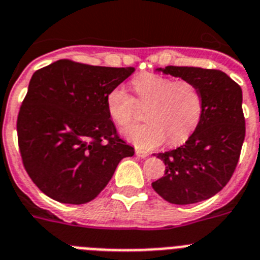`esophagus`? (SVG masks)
<instances>
[{
    "mask_svg": "<svg viewBox=\"0 0 260 260\" xmlns=\"http://www.w3.org/2000/svg\"><path fill=\"white\" fill-rule=\"evenodd\" d=\"M135 153H136L137 157H141V159H145V157H147V156L149 155L148 152L141 151V149H136V151H135Z\"/></svg>",
    "mask_w": 260,
    "mask_h": 260,
    "instance_id": "34e87169",
    "label": "esophagus"
}]
</instances>
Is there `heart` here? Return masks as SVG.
Returning a JSON list of instances; mask_svg holds the SVG:
<instances>
[{"label":"heart","instance_id":"b5f03b06","mask_svg":"<svg viewBox=\"0 0 260 260\" xmlns=\"http://www.w3.org/2000/svg\"><path fill=\"white\" fill-rule=\"evenodd\" d=\"M137 100L124 86H115L107 96V111L113 121L124 128L136 119L137 109L148 107L145 120L124 131L137 148L152 149L170 140L180 144L196 129L203 115V94L189 80L144 73L134 80Z\"/></svg>","mask_w":260,"mask_h":260}]
</instances>
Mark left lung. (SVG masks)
Segmentation results:
<instances>
[{
  "instance_id": "1",
  "label": "left lung",
  "mask_w": 260,
  "mask_h": 260,
  "mask_svg": "<svg viewBox=\"0 0 260 260\" xmlns=\"http://www.w3.org/2000/svg\"><path fill=\"white\" fill-rule=\"evenodd\" d=\"M159 71L195 82L203 94V115L185 144L156 155L166 164V172L152 188L172 204L199 203L223 189L239 161L246 136L242 88L219 69Z\"/></svg>"
}]
</instances>
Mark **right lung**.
<instances>
[{
	"instance_id": "right-lung-1",
	"label": "right lung",
	"mask_w": 260,
	"mask_h": 260,
	"mask_svg": "<svg viewBox=\"0 0 260 260\" xmlns=\"http://www.w3.org/2000/svg\"><path fill=\"white\" fill-rule=\"evenodd\" d=\"M134 71L64 58L31 76L17 136L25 170L45 195L60 203H88L121 159L134 156L107 111L109 90Z\"/></svg>"
}]
</instances>
